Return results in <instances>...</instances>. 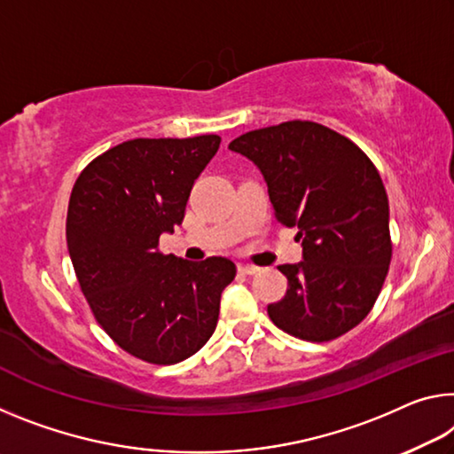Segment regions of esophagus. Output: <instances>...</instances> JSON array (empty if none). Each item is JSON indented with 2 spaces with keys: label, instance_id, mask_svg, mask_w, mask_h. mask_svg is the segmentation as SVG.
<instances>
[{
  "label": "esophagus",
  "instance_id": "1",
  "mask_svg": "<svg viewBox=\"0 0 454 454\" xmlns=\"http://www.w3.org/2000/svg\"><path fill=\"white\" fill-rule=\"evenodd\" d=\"M239 270L242 275H258V272H261V269L254 264H239Z\"/></svg>",
  "mask_w": 454,
  "mask_h": 454
}]
</instances>
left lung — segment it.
<instances>
[{"label":"left lung","instance_id":"1","mask_svg":"<svg viewBox=\"0 0 454 454\" xmlns=\"http://www.w3.org/2000/svg\"><path fill=\"white\" fill-rule=\"evenodd\" d=\"M261 168L275 218L297 228L303 261L283 264L285 297L270 321L323 343L359 325L390 269L387 196L376 165L354 141L313 121L254 129L228 145Z\"/></svg>","mask_w":454,"mask_h":454}]
</instances>
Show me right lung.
Instances as JSON below:
<instances>
[{
	"mask_svg": "<svg viewBox=\"0 0 454 454\" xmlns=\"http://www.w3.org/2000/svg\"><path fill=\"white\" fill-rule=\"evenodd\" d=\"M220 141H125L95 157L72 188L67 244L78 285L105 333L141 362L171 365L204 348L236 277L228 258L192 262L160 250Z\"/></svg>",
	"mask_w": 454,
	"mask_h": 454,
	"instance_id": "1",
	"label": "right lung"
}]
</instances>
